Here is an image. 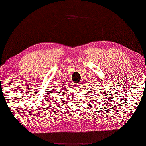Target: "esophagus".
I'll list each match as a JSON object with an SVG mask.
<instances>
[{
	"mask_svg": "<svg viewBox=\"0 0 146 146\" xmlns=\"http://www.w3.org/2000/svg\"><path fill=\"white\" fill-rule=\"evenodd\" d=\"M77 86V88L78 89H80V88H81V84H80V83H78V84H77V86Z\"/></svg>",
	"mask_w": 146,
	"mask_h": 146,
	"instance_id": "34e87169",
	"label": "esophagus"
}]
</instances>
